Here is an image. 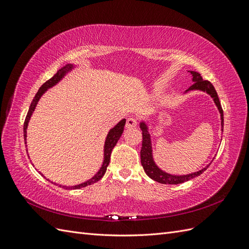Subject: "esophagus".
I'll list each match as a JSON object with an SVG mask.
<instances>
[{
    "mask_svg": "<svg viewBox=\"0 0 249 249\" xmlns=\"http://www.w3.org/2000/svg\"><path fill=\"white\" fill-rule=\"evenodd\" d=\"M136 125H137V119L135 117H129L126 119V124H125L126 129H132V127H135Z\"/></svg>",
    "mask_w": 249,
    "mask_h": 249,
    "instance_id": "obj_1",
    "label": "esophagus"
}]
</instances>
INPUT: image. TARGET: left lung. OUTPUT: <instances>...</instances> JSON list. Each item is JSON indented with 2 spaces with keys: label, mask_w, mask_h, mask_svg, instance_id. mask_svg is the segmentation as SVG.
Here are the masks:
<instances>
[{
  "label": "left lung",
  "mask_w": 249,
  "mask_h": 249,
  "mask_svg": "<svg viewBox=\"0 0 249 249\" xmlns=\"http://www.w3.org/2000/svg\"><path fill=\"white\" fill-rule=\"evenodd\" d=\"M190 73L192 74V81L194 84L190 86L186 90V92L192 91V90H199V91L207 92L211 97H212L216 107L220 113V119H221V131L223 132V110L221 108V105L219 102V97L217 95L216 90L214 86L211 84V83L207 80H203L200 76V73L196 71H190ZM140 129L142 131V147L140 150V158H141V165L143 169H144L146 175L156 182L161 183V184H170V185H178L182 184L184 182H187L191 178H196L200 176L201 173L205 171L209 165L205 168H202L196 172L189 173V175H183V176H176V175H170L160 169L157 166V164L154 161L153 157V147H152V139H150V134L148 132V126L145 122L140 123Z\"/></svg>",
  "instance_id": "obj_1"
}]
</instances>
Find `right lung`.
<instances>
[{
	"label": "right lung",
	"mask_w": 249,
	"mask_h": 249,
	"mask_svg": "<svg viewBox=\"0 0 249 249\" xmlns=\"http://www.w3.org/2000/svg\"><path fill=\"white\" fill-rule=\"evenodd\" d=\"M73 67H74L73 64H66L65 66H63L62 69H60L54 74V77L51 78L50 80H48L46 83H44V84L39 88L38 91H37V93L35 94L31 105H30V108H29V111L27 113V116H26L25 123H24L25 144H27V127H28L29 120H30V118H31V116L33 114V112H34V110H35V108L37 106V103H38V101L40 100V97L42 96V94L46 92L49 88H52L53 86H55L57 83H59L60 81H61L65 77L66 73H69L71 70H73ZM124 124H125V119L124 118V119L120 120V122L114 127H112V129L109 131L107 137H106V141H105V145H104V161H103V165H102V167L100 168L99 171H97V173H96L94 177H92L90 179L86 180V182L82 183V184H79V185H76V186H61V185H59V186L64 188V189H80V188L86 187V186H89V185H92V184L96 183L97 180H100L104 177L105 173H106L107 167H108V165L110 163V156H111V153H112V149H113V147L116 145L117 141L119 140L120 136H122V134L124 133ZM40 175H41V173H40Z\"/></svg>",
	"instance_id": "add662e5"
}]
</instances>
